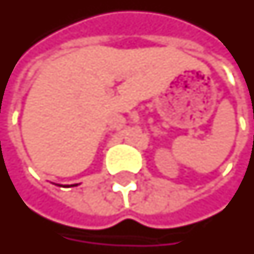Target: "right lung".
<instances>
[{
    "label": "right lung",
    "mask_w": 254,
    "mask_h": 254,
    "mask_svg": "<svg viewBox=\"0 0 254 254\" xmlns=\"http://www.w3.org/2000/svg\"><path fill=\"white\" fill-rule=\"evenodd\" d=\"M74 186H77V184H74Z\"/></svg>",
    "instance_id": "1"
}]
</instances>
